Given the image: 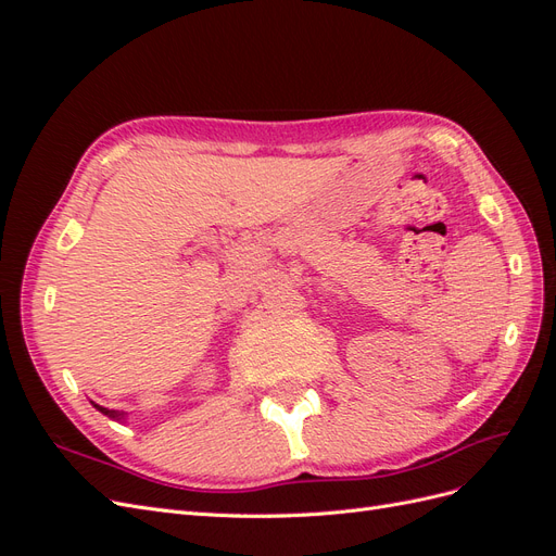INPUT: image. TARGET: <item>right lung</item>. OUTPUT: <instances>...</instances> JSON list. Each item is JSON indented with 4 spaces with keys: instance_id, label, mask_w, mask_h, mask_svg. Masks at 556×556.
<instances>
[{
    "instance_id": "right-lung-1",
    "label": "right lung",
    "mask_w": 556,
    "mask_h": 556,
    "mask_svg": "<svg viewBox=\"0 0 556 556\" xmlns=\"http://www.w3.org/2000/svg\"><path fill=\"white\" fill-rule=\"evenodd\" d=\"M97 408H99V410H102L104 415H109V417H121V415H117L115 410H106V408H102V406H97Z\"/></svg>"
}]
</instances>
